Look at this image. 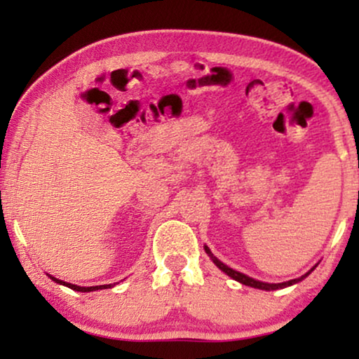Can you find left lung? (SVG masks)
<instances>
[{
	"label": "left lung",
	"instance_id": "left-lung-1",
	"mask_svg": "<svg viewBox=\"0 0 359 359\" xmlns=\"http://www.w3.org/2000/svg\"><path fill=\"white\" fill-rule=\"evenodd\" d=\"M204 250H205V253L209 255V258L212 259L215 266H217L219 269H222V271H224L225 274H227V276H230L232 279H235V281H238V283L245 284V286L257 287V289H263V291H276V289H284V287H287V286H292V284H296V283H299V281H302L304 278H307L309 274H311V273L313 271V268H316V266H313V268L311 269V271L304 274V276H301V278H296V279H291V281H286V283H278V284H273V283H263V281H258V279H253V278L247 276V274L238 273V271H235V269L229 268L227 264H224L222 262H220L219 258H215V257H214L212 252H210V250H209V247H204Z\"/></svg>",
	"mask_w": 359,
	"mask_h": 359
}]
</instances>
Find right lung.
<instances>
[{"label":"right lung","mask_w":359,"mask_h":359,"mask_svg":"<svg viewBox=\"0 0 359 359\" xmlns=\"http://www.w3.org/2000/svg\"><path fill=\"white\" fill-rule=\"evenodd\" d=\"M48 278L52 279V281H55V283H58V284H62V286H67V287H70V289H73V291H80V292H91V291H97V289H109V287H112L114 286V284H102V286H90V287H81V286H76V284H72V283H65V281H60V279H57V278H53V276H50V274H47Z\"/></svg>","instance_id":"1"}]
</instances>
